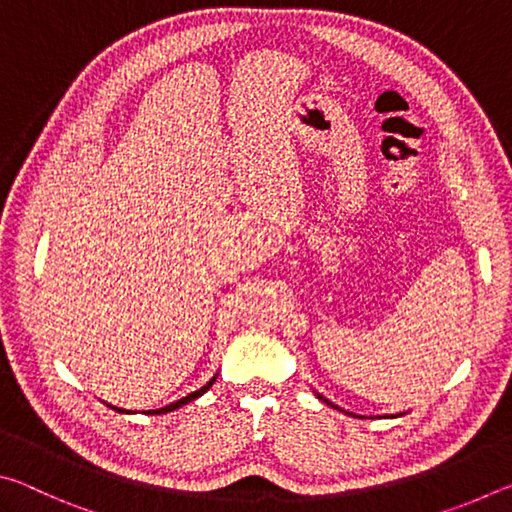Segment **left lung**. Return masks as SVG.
Segmentation results:
<instances>
[{
	"mask_svg": "<svg viewBox=\"0 0 512 512\" xmlns=\"http://www.w3.org/2000/svg\"><path fill=\"white\" fill-rule=\"evenodd\" d=\"M320 400H323V397H320ZM325 402H327L329 406H334V404H332V402H329V400H325ZM334 409H339V406H334Z\"/></svg>",
	"mask_w": 512,
	"mask_h": 512,
	"instance_id": "1",
	"label": "left lung"
}]
</instances>
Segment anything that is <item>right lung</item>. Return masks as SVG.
Masks as SVG:
<instances>
[{"mask_svg": "<svg viewBox=\"0 0 512 512\" xmlns=\"http://www.w3.org/2000/svg\"><path fill=\"white\" fill-rule=\"evenodd\" d=\"M214 379L216 377H212V381H207V384L203 386V388H198V391H194V393H189L187 397H183V400H178V402H173V404H169V406H162V409H155V411H146V413H151V415H160V413H169V411H176V409H180V406L183 404H187V402H192V400H196V397H201L205 391H210V386L214 384ZM115 411H119V413H124V409H117L115 406Z\"/></svg>", "mask_w": 512, "mask_h": 512, "instance_id": "right-lung-1", "label": "right lung"}]
</instances>
